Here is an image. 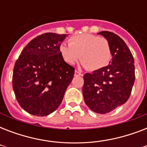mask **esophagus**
Returning a JSON list of instances; mask_svg holds the SVG:
<instances>
[{
	"label": "esophagus",
	"mask_w": 147,
	"mask_h": 147,
	"mask_svg": "<svg viewBox=\"0 0 147 147\" xmlns=\"http://www.w3.org/2000/svg\"><path fill=\"white\" fill-rule=\"evenodd\" d=\"M75 76H82L83 75L81 73L80 71H77V70H76V71H75Z\"/></svg>",
	"instance_id": "34e87169"
}]
</instances>
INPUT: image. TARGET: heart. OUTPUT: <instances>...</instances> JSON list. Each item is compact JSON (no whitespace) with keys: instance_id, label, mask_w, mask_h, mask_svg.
<instances>
[{"instance_id":"b5f03b06","label":"heart","mask_w":147,"mask_h":147,"mask_svg":"<svg viewBox=\"0 0 147 147\" xmlns=\"http://www.w3.org/2000/svg\"><path fill=\"white\" fill-rule=\"evenodd\" d=\"M59 53L68 64L74 65L80 58L82 63L89 71L102 69L111 59L109 42L105 38L89 33L70 37L69 46L62 43Z\"/></svg>"}]
</instances>
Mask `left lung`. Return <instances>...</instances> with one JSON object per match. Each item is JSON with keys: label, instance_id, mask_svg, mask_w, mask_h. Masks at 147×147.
<instances>
[{"label": "left lung", "instance_id": "1", "mask_svg": "<svg viewBox=\"0 0 147 147\" xmlns=\"http://www.w3.org/2000/svg\"><path fill=\"white\" fill-rule=\"evenodd\" d=\"M98 34L109 42L112 60L107 66L84 75L82 93L90 109L98 114H107L130 98L135 81L134 60L119 36L108 31Z\"/></svg>", "mask_w": 147, "mask_h": 147}]
</instances>
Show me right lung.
<instances>
[{
	"instance_id": "obj_1",
	"label": "right lung",
	"mask_w": 147,
	"mask_h": 147,
	"mask_svg": "<svg viewBox=\"0 0 147 147\" xmlns=\"http://www.w3.org/2000/svg\"><path fill=\"white\" fill-rule=\"evenodd\" d=\"M67 34L43 33L32 40L16 61L12 85L20 107L35 116L57 109L71 83L75 69L65 62L59 47Z\"/></svg>"
}]
</instances>
